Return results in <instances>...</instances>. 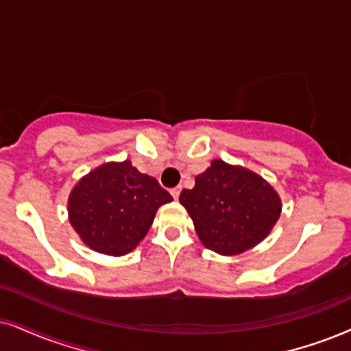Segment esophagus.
Segmentation results:
<instances>
[{
	"label": "esophagus",
	"mask_w": 351,
	"mask_h": 351,
	"mask_svg": "<svg viewBox=\"0 0 351 351\" xmlns=\"http://www.w3.org/2000/svg\"><path fill=\"white\" fill-rule=\"evenodd\" d=\"M170 193H171L173 197L178 199L180 197V193H181V186H175V188H171Z\"/></svg>",
	"instance_id": "1"
}]
</instances>
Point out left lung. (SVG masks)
Masks as SVG:
<instances>
[{"instance_id":"obj_1","label":"left lung","mask_w":351,"mask_h":351,"mask_svg":"<svg viewBox=\"0 0 351 351\" xmlns=\"http://www.w3.org/2000/svg\"><path fill=\"white\" fill-rule=\"evenodd\" d=\"M202 245L223 256L241 254L270 233L282 212L275 189L243 167L214 160L180 194Z\"/></svg>"}]
</instances>
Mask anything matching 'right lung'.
<instances>
[{"label": "right lung", "mask_w": 351, "mask_h": 351, "mask_svg": "<svg viewBox=\"0 0 351 351\" xmlns=\"http://www.w3.org/2000/svg\"><path fill=\"white\" fill-rule=\"evenodd\" d=\"M170 201L171 194L130 160L110 162L74 186L68 214L73 228L90 250L124 256L143 241L158 207Z\"/></svg>", "instance_id": "right-lung-1"}]
</instances>
